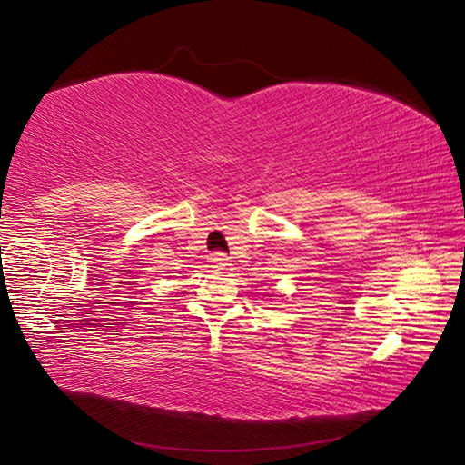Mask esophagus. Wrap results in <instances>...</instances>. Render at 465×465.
I'll return each instance as SVG.
<instances>
[{"label":"esophagus","instance_id":"34e87169","mask_svg":"<svg viewBox=\"0 0 465 465\" xmlns=\"http://www.w3.org/2000/svg\"><path fill=\"white\" fill-rule=\"evenodd\" d=\"M211 264H213L215 271H223L227 266V256L223 254V252H215V254L211 256Z\"/></svg>","mask_w":465,"mask_h":465}]
</instances>
